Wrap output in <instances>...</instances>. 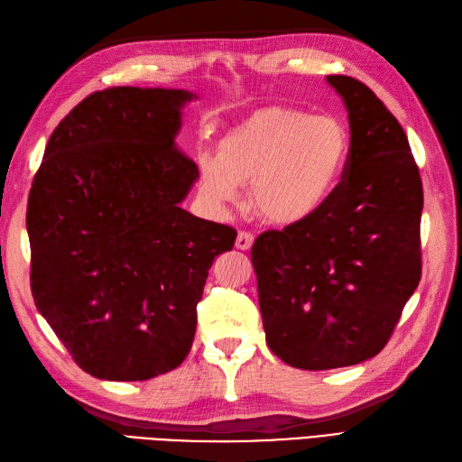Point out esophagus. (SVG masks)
<instances>
[{"label": "esophagus", "instance_id": "34e87169", "mask_svg": "<svg viewBox=\"0 0 462 462\" xmlns=\"http://www.w3.org/2000/svg\"><path fill=\"white\" fill-rule=\"evenodd\" d=\"M254 243V236L248 233V231H239V235H236V241H235V246L239 248V251H248V248L253 246Z\"/></svg>", "mask_w": 462, "mask_h": 462}]
</instances>
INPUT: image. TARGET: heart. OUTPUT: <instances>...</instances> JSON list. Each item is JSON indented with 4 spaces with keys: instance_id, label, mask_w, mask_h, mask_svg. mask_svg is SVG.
Segmentation results:
<instances>
[{
    "instance_id": "obj_1",
    "label": "heart",
    "mask_w": 462,
    "mask_h": 462,
    "mask_svg": "<svg viewBox=\"0 0 462 462\" xmlns=\"http://www.w3.org/2000/svg\"><path fill=\"white\" fill-rule=\"evenodd\" d=\"M352 142L344 124L290 106L256 110L223 135L217 152L196 155L198 192L216 208L239 204L253 182V204L273 226L315 217L340 189Z\"/></svg>"
}]
</instances>
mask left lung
Returning <instances> with one entry per match:
<instances>
[{
	"label": "left lung",
	"mask_w": 462,
	"mask_h": 462,
	"mask_svg": "<svg viewBox=\"0 0 462 462\" xmlns=\"http://www.w3.org/2000/svg\"><path fill=\"white\" fill-rule=\"evenodd\" d=\"M327 81L350 122L340 189L315 217L262 233L251 251L270 350L307 371L377 356L421 276L423 192L406 134L367 85Z\"/></svg>",
	"instance_id": "left-lung-1"
}]
</instances>
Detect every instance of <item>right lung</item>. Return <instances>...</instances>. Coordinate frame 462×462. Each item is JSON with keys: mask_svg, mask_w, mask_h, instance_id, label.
Returning <instances> with one entry per match:
<instances>
[{"mask_svg": "<svg viewBox=\"0 0 462 462\" xmlns=\"http://www.w3.org/2000/svg\"><path fill=\"white\" fill-rule=\"evenodd\" d=\"M196 93L115 87L58 124L29 194L34 305L97 379L179 367L214 258L235 229L180 208L198 180L174 140Z\"/></svg>", "mask_w": 462, "mask_h": 462, "instance_id": "obj_1", "label": "right lung"}]
</instances>
